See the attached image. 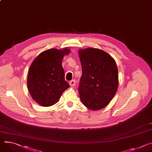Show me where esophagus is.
I'll list each match as a JSON object with an SVG mask.
<instances>
[{
  "label": "esophagus",
  "mask_w": 152,
  "mask_h": 152,
  "mask_svg": "<svg viewBox=\"0 0 152 152\" xmlns=\"http://www.w3.org/2000/svg\"><path fill=\"white\" fill-rule=\"evenodd\" d=\"M75 84H76V81H75V79H73V80H71V81L70 82V85L72 87H74V86H75Z\"/></svg>",
  "instance_id": "esophagus-1"
}]
</instances>
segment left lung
Instances as JSON below:
<instances>
[{"label": "left lung", "instance_id": "1", "mask_svg": "<svg viewBox=\"0 0 152 152\" xmlns=\"http://www.w3.org/2000/svg\"><path fill=\"white\" fill-rule=\"evenodd\" d=\"M82 75L78 88L86 107L99 110L106 107L118 88V70L114 59L104 51L87 48L79 50Z\"/></svg>", "mask_w": 152, "mask_h": 152}]
</instances>
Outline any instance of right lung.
Here are the masks:
<instances>
[{
	"instance_id": "add662e5",
	"label": "right lung",
	"mask_w": 152,
	"mask_h": 152,
	"mask_svg": "<svg viewBox=\"0 0 152 152\" xmlns=\"http://www.w3.org/2000/svg\"><path fill=\"white\" fill-rule=\"evenodd\" d=\"M70 50L51 48L41 53L31 63L27 86L32 98L39 105L50 107L58 102L62 93L70 87L65 80L62 61Z\"/></svg>"
}]
</instances>
